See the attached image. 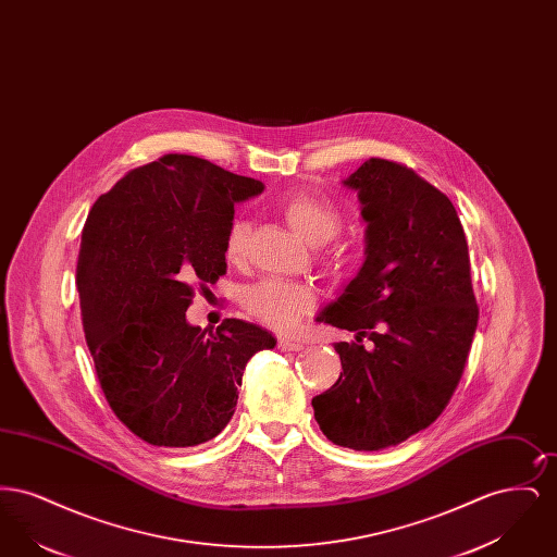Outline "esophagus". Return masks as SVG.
Listing matches in <instances>:
<instances>
[{"label": "esophagus", "instance_id": "1", "mask_svg": "<svg viewBox=\"0 0 557 557\" xmlns=\"http://www.w3.org/2000/svg\"><path fill=\"white\" fill-rule=\"evenodd\" d=\"M280 348L282 350H302L305 345L300 341H292V338H280Z\"/></svg>", "mask_w": 557, "mask_h": 557}]
</instances>
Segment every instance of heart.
<instances>
[{"label":"heart","mask_w":557,"mask_h":557,"mask_svg":"<svg viewBox=\"0 0 557 557\" xmlns=\"http://www.w3.org/2000/svg\"><path fill=\"white\" fill-rule=\"evenodd\" d=\"M280 212L286 219L292 232L313 248L325 246L343 230L341 209L332 200L318 194H307V191L294 194L280 205ZM246 239H248L246 221L234 219L223 246L227 263L239 265L244 261ZM242 305L252 318L263 321L273 330L286 332L298 319L305 318L315 309V294L302 284L265 280L244 290Z\"/></svg>","instance_id":"heart-1"}]
</instances>
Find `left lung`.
<instances>
[{"label":"left lung","mask_w":557,"mask_h":557,"mask_svg":"<svg viewBox=\"0 0 557 557\" xmlns=\"http://www.w3.org/2000/svg\"><path fill=\"white\" fill-rule=\"evenodd\" d=\"M343 186L361 202L366 261L318 321L355 332L357 343L334 345L341 377L311 405L334 445L382 450L447 407L476 332V298L466 234L443 191L382 159Z\"/></svg>","instance_id":"obj_1"}]
</instances>
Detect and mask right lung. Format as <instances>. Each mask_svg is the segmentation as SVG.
Returning a JSON list of instances; mask_svg holds the SVG:
<instances>
[{"mask_svg": "<svg viewBox=\"0 0 557 557\" xmlns=\"http://www.w3.org/2000/svg\"><path fill=\"white\" fill-rule=\"evenodd\" d=\"M265 186L209 160L166 154L129 171L89 212L77 261L83 330L114 416L154 447H196L230 424L248 359L271 332L187 323L225 275L234 205Z\"/></svg>", "mask_w": 557, "mask_h": 557, "instance_id": "add662e5", "label": "right lung"}]
</instances>
